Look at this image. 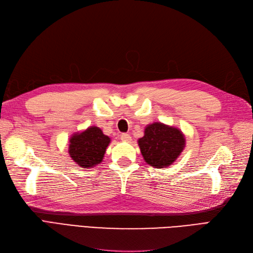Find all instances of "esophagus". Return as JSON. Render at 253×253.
Instances as JSON below:
<instances>
[{"mask_svg": "<svg viewBox=\"0 0 253 253\" xmlns=\"http://www.w3.org/2000/svg\"><path fill=\"white\" fill-rule=\"evenodd\" d=\"M120 139H121L122 141L129 142V141L132 140V137H131V135H128V134H126V133H124V134L120 135Z\"/></svg>", "mask_w": 253, "mask_h": 253, "instance_id": "esophagus-1", "label": "esophagus"}]
</instances>
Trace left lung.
<instances>
[{
    "instance_id": "1",
    "label": "left lung",
    "mask_w": 253,
    "mask_h": 253,
    "mask_svg": "<svg viewBox=\"0 0 253 253\" xmlns=\"http://www.w3.org/2000/svg\"><path fill=\"white\" fill-rule=\"evenodd\" d=\"M141 155L151 167L162 169L172 165L186 145L185 135L179 128L154 122L144 128L138 139Z\"/></svg>"
}]
</instances>
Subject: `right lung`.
Returning <instances> with one entry per match:
<instances>
[{
    "mask_svg": "<svg viewBox=\"0 0 253 253\" xmlns=\"http://www.w3.org/2000/svg\"><path fill=\"white\" fill-rule=\"evenodd\" d=\"M110 142L111 138L100 127L89 126L71 137L68 154L80 168L88 169L102 162Z\"/></svg>",
    "mask_w": 253,
    "mask_h": 253,
    "instance_id": "right-lung-1",
    "label": "right lung"
}]
</instances>
